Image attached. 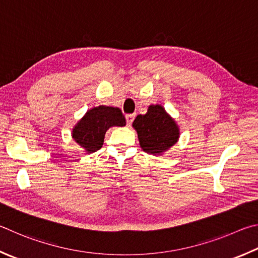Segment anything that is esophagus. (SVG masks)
<instances>
[{"instance_id": "1", "label": "esophagus", "mask_w": 258, "mask_h": 258, "mask_svg": "<svg viewBox=\"0 0 258 258\" xmlns=\"http://www.w3.org/2000/svg\"><path fill=\"white\" fill-rule=\"evenodd\" d=\"M135 119V115L134 114H126L125 115V120H126V124L130 125L133 123V121Z\"/></svg>"}]
</instances>
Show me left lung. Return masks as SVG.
Masks as SVG:
<instances>
[{
    "label": "left lung",
    "instance_id": "1",
    "mask_svg": "<svg viewBox=\"0 0 258 258\" xmlns=\"http://www.w3.org/2000/svg\"><path fill=\"white\" fill-rule=\"evenodd\" d=\"M133 126L146 153L162 154L178 142V125L161 105H151L146 114L137 115Z\"/></svg>",
    "mask_w": 258,
    "mask_h": 258
}]
</instances>
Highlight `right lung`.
Wrapping results in <instances>:
<instances>
[{
    "mask_svg": "<svg viewBox=\"0 0 258 258\" xmlns=\"http://www.w3.org/2000/svg\"><path fill=\"white\" fill-rule=\"evenodd\" d=\"M114 125H125V117L120 108L101 105L86 113L72 130V137L84 150L96 152L103 145L106 130Z\"/></svg>",
    "mask_w": 258,
    "mask_h": 258,
    "instance_id": "obj_1",
    "label": "right lung"
}]
</instances>
